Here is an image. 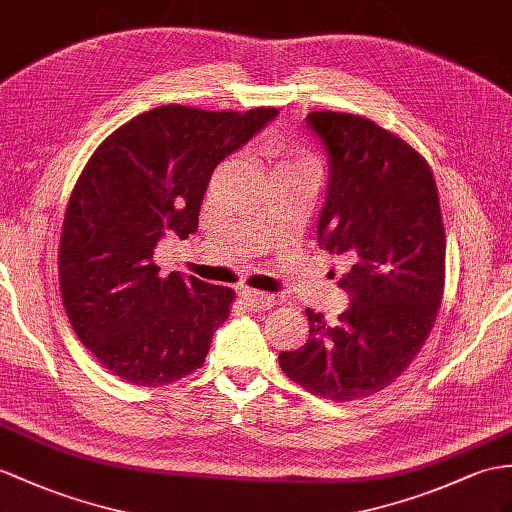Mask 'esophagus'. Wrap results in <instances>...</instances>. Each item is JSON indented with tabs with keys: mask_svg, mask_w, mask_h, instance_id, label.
<instances>
[{
	"mask_svg": "<svg viewBox=\"0 0 512 512\" xmlns=\"http://www.w3.org/2000/svg\"><path fill=\"white\" fill-rule=\"evenodd\" d=\"M241 297L245 299V304L252 310H269V308L276 306V297L269 295V293L245 289V291H241Z\"/></svg>",
	"mask_w": 512,
	"mask_h": 512,
	"instance_id": "obj_1",
	"label": "esophagus"
}]
</instances>
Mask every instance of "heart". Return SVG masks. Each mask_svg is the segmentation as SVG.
<instances>
[{
  "mask_svg": "<svg viewBox=\"0 0 512 512\" xmlns=\"http://www.w3.org/2000/svg\"><path fill=\"white\" fill-rule=\"evenodd\" d=\"M263 154L269 158L271 173L286 171V169H302V167H313L317 169V160L310 149L299 143L289 141H269L263 147Z\"/></svg>",
  "mask_w": 512,
  "mask_h": 512,
  "instance_id": "1",
  "label": "heart"
}]
</instances>
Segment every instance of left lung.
I'll use <instances>...</instances> for the list:
<instances>
[{
  "label": "left lung",
  "mask_w": 512,
  "mask_h": 512,
  "mask_svg": "<svg viewBox=\"0 0 512 512\" xmlns=\"http://www.w3.org/2000/svg\"><path fill=\"white\" fill-rule=\"evenodd\" d=\"M330 156L319 243L345 254L352 306L328 326L306 308L304 347L280 354L293 382L332 402L363 400L400 378L426 343L445 291V228L434 173L417 149L350 112L308 115Z\"/></svg>",
  "instance_id": "1"
}]
</instances>
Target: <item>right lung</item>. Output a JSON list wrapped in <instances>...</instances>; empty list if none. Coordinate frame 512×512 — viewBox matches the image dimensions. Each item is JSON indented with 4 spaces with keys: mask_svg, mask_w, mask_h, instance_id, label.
<instances>
[{
    "mask_svg": "<svg viewBox=\"0 0 512 512\" xmlns=\"http://www.w3.org/2000/svg\"><path fill=\"white\" fill-rule=\"evenodd\" d=\"M276 108L158 106L99 143L69 197L58 247L62 306L73 332L112 376L178 382L204 365L234 291L154 263L165 234L189 239L219 162Z\"/></svg>",
    "mask_w": 512,
    "mask_h": 512,
    "instance_id": "right-lung-1",
    "label": "right lung"
}]
</instances>
